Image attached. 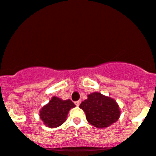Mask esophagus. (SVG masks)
<instances>
[{
    "instance_id": "34e87169",
    "label": "esophagus",
    "mask_w": 156,
    "mask_h": 156,
    "mask_svg": "<svg viewBox=\"0 0 156 156\" xmlns=\"http://www.w3.org/2000/svg\"><path fill=\"white\" fill-rule=\"evenodd\" d=\"M75 105L78 106H78L80 105V104H81V101H75Z\"/></svg>"
}]
</instances>
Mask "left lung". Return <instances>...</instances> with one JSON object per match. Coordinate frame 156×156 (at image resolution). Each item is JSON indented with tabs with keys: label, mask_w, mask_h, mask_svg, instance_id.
Instances as JSON below:
<instances>
[{
	"label": "left lung",
	"mask_w": 156,
	"mask_h": 156,
	"mask_svg": "<svg viewBox=\"0 0 156 156\" xmlns=\"http://www.w3.org/2000/svg\"><path fill=\"white\" fill-rule=\"evenodd\" d=\"M79 107L86 114L89 123L95 127H108L119 120L121 115L119 106L115 99L98 92L87 95Z\"/></svg>",
	"instance_id": "8db88e82"
}]
</instances>
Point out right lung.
<instances>
[{
  "label": "right lung",
  "instance_id": "obj_1",
  "mask_svg": "<svg viewBox=\"0 0 156 156\" xmlns=\"http://www.w3.org/2000/svg\"><path fill=\"white\" fill-rule=\"evenodd\" d=\"M75 107V104L70 99L62 100L53 96L49 103L41 109L39 116L46 126L55 128L64 124L69 110Z\"/></svg>",
  "mask_w": 156,
  "mask_h": 156
}]
</instances>
